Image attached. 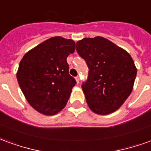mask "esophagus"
Here are the masks:
<instances>
[{
    "label": "esophagus",
    "instance_id": "obj_1",
    "mask_svg": "<svg viewBox=\"0 0 151 151\" xmlns=\"http://www.w3.org/2000/svg\"><path fill=\"white\" fill-rule=\"evenodd\" d=\"M75 79H76V81H77V82L79 83V82H80V78H79L78 76H77V77L75 78Z\"/></svg>",
    "mask_w": 151,
    "mask_h": 151
}]
</instances>
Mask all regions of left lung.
<instances>
[{"label": "left lung", "mask_w": 151, "mask_h": 151, "mask_svg": "<svg viewBox=\"0 0 151 151\" xmlns=\"http://www.w3.org/2000/svg\"><path fill=\"white\" fill-rule=\"evenodd\" d=\"M76 50L88 66V77L82 88L89 108L100 115L117 110L131 94L136 78L131 56L99 36L79 40Z\"/></svg>", "instance_id": "left-lung-1"}]
</instances>
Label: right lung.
<instances>
[{"instance_id": "1", "label": "right lung", "mask_w": 151, "mask_h": 151, "mask_svg": "<svg viewBox=\"0 0 151 151\" xmlns=\"http://www.w3.org/2000/svg\"><path fill=\"white\" fill-rule=\"evenodd\" d=\"M72 40L56 36L29 51L20 61L17 79L33 108L55 115L65 107L76 80L69 75L67 57L74 52Z\"/></svg>"}]
</instances>
